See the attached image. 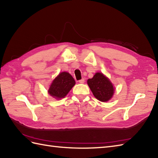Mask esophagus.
Segmentation results:
<instances>
[{
  "mask_svg": "<svg viewBox=\"0 0 158 158\" xmlns=\"http://www.w3.org/2000/svg\"><path fill=\"white\" fill-rule=\"evenodd\" d=\"M78 82H79L80 83H81V84H83V83H85V79H84V78H82V79H81V80H80Z\"/></svg>",
  "mask_w": 158,
  "mask_h": 158,
  "instance_id": "34e87169",
  "label": "esophagus"
}]
</instances>
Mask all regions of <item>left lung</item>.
Here are the masks:
<instances>
[{
  "label": "left lung",
  "instance_id": "obj_1",
  "mask_svg": "<svg viewBox=\"0 0 158 158\" xmlns=\"http://www.w3.org/2000/svg\"><path fill=\"white\" fill-rule=\"evenodd\" d=\"M87 83L93 95L100 101L106 102L113 96L114 86L102 73H96L93 78L87 80Z\"/></svg>",
  "mask_w": 158,
  "mask_h": 158
}]
</instances>
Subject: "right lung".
Here are the masks:
<instances>
[{"label": "right lung", "mask_w": 158, "mask_h": 158, "mask_svg": "<svg viewBox=\"0 0 158 158\" xmlns=\"http://www.w3.org/2000/svg\"><path fill=\"white\" fill-rule=\"evenodd\" d=\"M75 84L74 79L69 73L61 72L52 81L48 93L56 99H61L67 95Z\"/></svg>", "instance_id": "obj_1"}]
</instances>
